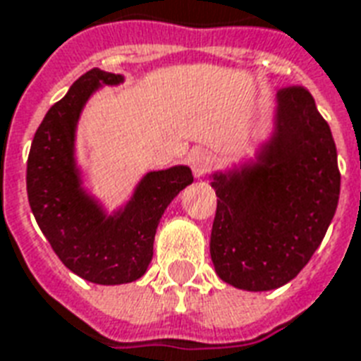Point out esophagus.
I'll list each match as a JSON object with an SVG mask.
<instances>
[{"instance_id": "1", "label": "esophagus", "mask_w": 361, "mask_h": 361, "mask_svg": "<svg viewBox=\"0 0 361 361\" xmlns=\"http://www.w3.org/2000/svg\"><path fill=\"white\" fill-rule=\"evenodd\" d=\"M189 164H191V170H193L195 176L201 178L208 170H212V166L216 164V157L208 149H197L189 157Z\"/></svg>"}]
</instances>
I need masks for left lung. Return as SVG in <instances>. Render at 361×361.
I'll use <instances>...</instances> for the list:
<instances>
[{"label":"left lung","mask_w":361,"mask_h":361,"mask_svg":"<svg viewBox=\"0 0 361 361\" xmlns=\"http://www.w3.org/2000/svg\"><path fill=\"white\" fill-rule=\"evenodd\" d=\"M277 130L260 164L218 173L210 256L216 274L245 290L277 289L310 262L341 193L337 147L312 93L277 92Z\"/></svg>","instance_id":"left-lung-1"}]
</instances>
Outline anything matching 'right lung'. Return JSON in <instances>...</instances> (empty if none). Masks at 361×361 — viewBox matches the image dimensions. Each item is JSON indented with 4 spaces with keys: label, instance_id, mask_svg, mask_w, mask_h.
Here are the masks:
<instances>
[{
    "label": "right lung",
    "instance_id": "add662e5",
    "mask_svg": "<svg viewBox=\"0 0 361 361\" xmlns=\"http://www.w3.org/2000/svg\"><path fill=\"white\" fill-rule=\"evenodd\" d=\"M99 82L118 84L122 76L92 68L47 111L32 140L26 193L42 233L66 268L85 281L120 285L147 271L160 216L193 181V173L188 166L147 173L133 201L106 218L82 193L72 157L76 120Z\"/></svg>",
    "mask_w": 361,
    "mask_h": 361
}]
</instances>
